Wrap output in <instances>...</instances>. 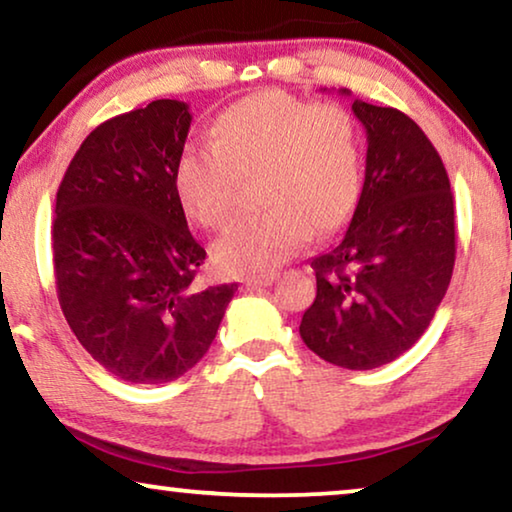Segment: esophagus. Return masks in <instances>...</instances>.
Instances as JSON below:
<instances>
[{"instance_id":"obj_1","label":"esophagus","mask_w":512,"mask_h":512,"mask_svg":"<svg viewBox=\"0 0 512 512\" xmlns=\"http://www.w3.org/2000/svg\"><path fill=\"white\" fill-rule=\"evenodd\" d=\"M273 280H276V276H273V273H262V276H248L246 280H243V285L246 287H266V285H271Z\"/></svg>"}]
</instances>
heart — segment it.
Returning a JSON list of instances; mask_svg holds the SVG:
<instances>
[{
  "mask_svg": "<svg viewBox=\"0 0 512 512\" xmlns=\"http://www.w3.org/2000/svg\"><path fill=\"white\" fill-rule=\"evenodd\" d=\"M208 134L211 146H187L176 160L183 211L201 227L218 229L232 218L236 185L253 176L262 206L215 243L222 271H269L297 253L308 234H334L355 213L362 141L341 104L257 92L215 115Z\"/></svg>",
  "mask_w": 512,
  "mask_h": 512,
  "instance_id": "1",
  "label": "heart"
}]
</instances>
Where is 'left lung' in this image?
Wrapping results in <instances>:
<instances>
[{"mask_svg":"<svg viewBox=\"0 0 512 512\" xmlns=\"http://www.w3.org/2000/svg\"><path fill=\"white\" fill-rule=\"evenodd\" d=\"M352 111L369 141L362 197L343 239L311 259L318 294L299 334L325 362L369 371L413 348L448 292L455 199L417 122L362 99Z\"/></svg>","mask_w":512,"mask_h":512,"instance_id":"8db88e82","label":"left lung"}]
</instances>
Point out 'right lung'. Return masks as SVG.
Here are the masks:
<instances>
[{
  "label": "right lung",
  "instance_id": "obj_1",
  "mask_svg": "<svg viewBox=\"0 0 512 512\" xmlns=\"http://www.w3.org/2000/svg\"><path fill=\"white\" fill-rule=\"evenodd\" d=\"M190 122L176 99L115 115L81 143L57 190V299L90 357L125 383L160 385L190 371L239 287L192 283L206 250L174 185Z\"/></svg>",
  "mask_w": 512,
  "mask_h": 512
}]
</instances>
